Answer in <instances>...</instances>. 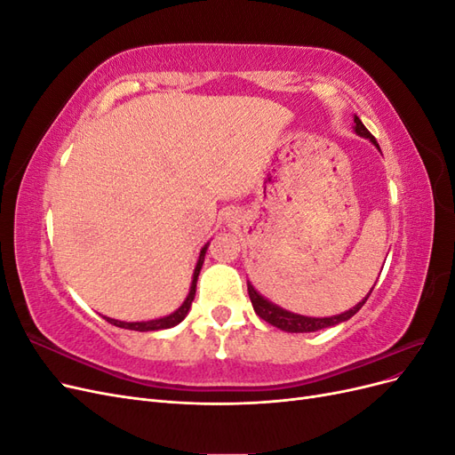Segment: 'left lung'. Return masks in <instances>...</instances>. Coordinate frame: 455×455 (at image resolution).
<instances>
[{
    "instance_id": "8db88e82",
    "label": "left lung",
    "mask_w": 455,
    "mask_h": 455,
    "mask_svg": "<svg viewBox=\"0 0 455 455\" xmlns=\"http://www.w3.org/2000/svg\"><path fill=\"white\" fill-rule=\"evenodd\" d=\"M355 132L364 136V139H370L371 142H374V144L378 146L374 136L370 134V131L363 125V121H361L359 117H356V116H355ZM378 148H379V146H378ZM371 291H374V288H371ZM371 291H370V292H371ZM249 296H251V301H252V307H254L256 315L259 316V319H264L266 323H269V324H273V326H277V328H281V330H286V332H315V330L334 326V324H339V323H343V321L351 319V316L364 306V301L368 299L370 294H368L363 301H359V304H356L353 309H349V311H346V313H341V315H336V316H324V319H315V316L294 315V313H288V311H284V309H281V307H277V306H273L271 301H267L266 298H261V296L254 291V286H252L251 283H249Z\"/></svg>"
}]
</instances>
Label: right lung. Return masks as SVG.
Segmentation results:
<instances>
[{
    "label": "right lung",
    "instance_id": "obj_1",
    "mask_svg": "<svg viewBox=\"0 0 455 455\" xmlns=\"http://www.w3.org/2000/svg\"><path fill=\"white\" fill-rule=\"evenodd\" d=\"M206 249H209V243H206L203 246V251L199 254V261L196 266V271H194V281H191V288H189V294L186 298L184 304L178 307L172 315L169 316H163V319H156V321H148V323H123V321H116V319H109V316H104V319L114 324V326H119V328H127V330H139V332H149V330H163V328H171L174 324H178L180 321H184V316L188 315L189 307H191V301H194L196 298V288H197V277H199V271L203 267V261H204V254H206Z\"/></svg>",
    "mask_w": 455,
    "mask_h": 455
}]
</instances>
